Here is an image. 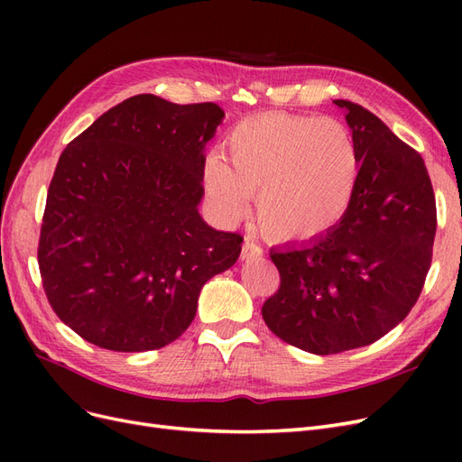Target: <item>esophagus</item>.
Segmentation results:
<instances>
[{"mask_svg": "<svg viewBox=\"0 0 462 462\" xmlns=\"http://www.w3.org/2000/svg\"><path fill=\"white\" fill-rule=\"evenodd\" d=\"M262 256V248L254 243V241H245L243 243V250H241V258L243 260H250V258H258Z\"/></svg>", "mask_w": 462, "mask_h": 462, "instance_id": "1", "label": "esophagus"}]
</instances>
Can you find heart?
<instances>
[{
  "label": "heart",
  "mask_w": 462,
  "mask_h": 462,
  "mask_svg": "<svg viewBox=\"0 0 462 462\" xmlns=\"http://www.w3.org/2000/svg\"><path fill=\"white\" fill-rule=\"evenodd\" d=\"M227 161L209 156L204 185L223 219L246 214L277 241L304 243L331 231L346 214L358 180V153L343 123L310 116L260 114L226 138Z\"/></svg>",
  "instance_id": "heart-1"
}]
</instances>
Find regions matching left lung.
I'll use <instances>...</instances> for the list:
<instances>
[{
  "label": "left lung",
  "mask_w": 462,
  "mask_h": 462,
  "mask_svg": "<svg viewBox=\"0 0 462 462\" xmlns=\"http://www.w3.org/2000/svg\"><path fill=\"white\" fill-rule=\"evenodd\" d=\"M346 111L358 153L343 219L309 245L272 250L279 289L262 318L279 339L314 355L370 345L407 318L431 265L438 214L420 153L372 111Z\"/></svg>",
  "instance_id": "1"
}]
</instances>
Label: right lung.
Listing matches in <instances>:
<instances>
[{
  "instance_id": "1",
  "label": "right lung",
  "mask_w": 462,
  "mask_h": 462,
  "mask_svg": "<svg viewBox=\"0 0 462 462\" xmlns=\"http://www.w3.org/2000/svg\"><path fill=\"white\" fill-rule=\"evenodd\" d=\"M217 104L138 94L61 152L42 217L38 265L53 312L107 351L173 343L209 277L241 254L239 233L199 214Z\"/></svg>"
}]
</instances>
